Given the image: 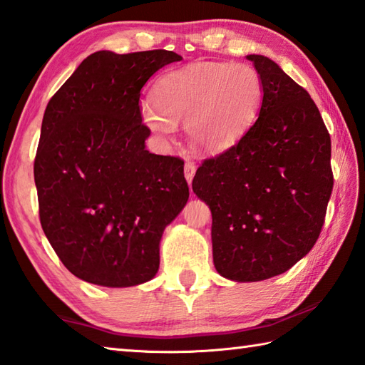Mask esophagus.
I'll list each match as a JSON object with an SVG mask.
<instances>
[{
	"label": "esophagus",
	"instance_id": "obj_1",
	"mask_svg": "<svg viewBox=\"0 0 365 365\" xmlns=\"http://www.w3.org/2000/svg\"><path fill=\"white\" fill-rule=\"evenodd\" d=\"M195 174H196L195 163H187V164H185V178H187L188 183L193 182Z\"/></svg>",
	"mask_w": 365,
	"mask_h": 365
}]
</instances>
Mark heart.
Returning a JSON list of instances; mask_svg holds the SVG:
<instances>
[{
    "label": "heart",
    "mask_w": 365,
    "mask_h": 365,
    "mask_svg": "<svg viewBox=\"0 0 365 365\" xmlns=\"http://www.w3.org/2000/svg\"><path fill=\"white\" fill-rule=\"evenodd\" d=\"M263 102V83L247 63L197 62L158 79L153 102H145L142 121L168 140L185 119L191 142L207 153H222L246 134Z\"/></svg>",
    "instance_id": "heart-1"
}]
</instances>
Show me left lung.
<instances>
[{"label":"left lung","instance_id":"1","mask_svg":"<svg viewBox=\"0 0 365 365\" xmlns=\"http://www.w3.org/2000/svg\"><path fill=\"white\" fill-rule=\"evenodd\" d=\"M247 61L263 83L258 119L193 178L212 212L215 269L236 282L269 279L302 260L334 188L330 135L313 98L271 58Z\"/></svg>","mask_w":365,"mask_h":365}]
</instances>
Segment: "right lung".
I'll return each mask as SVG.
<instances>
[{
	"instance_id": "obj_1",
	"label": "right lung",
	"mask_w": 365,
	"mask_h": 365,
	"mask_svg": "<svg viewBox=\"0 0 365 365\" xmlns=\"http://www.w3.org/2000/svg\"><path fill=\"white\" fill-rule=\"evenodd\" d=\"M182 56L98 51L46 107L35 158L39 220L71 274L103 287L138 286L160 269V242L188 201L180 158L145 148V83Z\"/></svg>"
}]
</instances>
